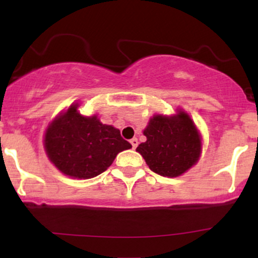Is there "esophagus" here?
I'll return each instance as SVG.
<instances>
[{
	"label": "esophagus",
	"instance_id": "34e87169",
	"mask_svg": "<svg viewBox=\"0 0 258 258\" xmlns=\"http://www.w3.org/2000/svg\"><path fill=\"white\" fill-rule=\"evenodd\" d=\"M130 142H131L133 149H136V148H137V146H138V139L137 138H132Z\"/></svg>",
	"mask_w": 258,
	"mask_h": 258
}]
</instances>
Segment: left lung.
<instances>
[{
  "instance_id": "8db88e82",
  "label": "left lung",
  "mask_w": 258,
  "mask_h": 258,
  "mask_svg": "<svg viewBox=\"0 0 258 258\" xmlns=\"http://www.w3.org/2000/svg\"><path fill=\"white\" fill-rule=\"evenodd\" d=\"M147 141L137 147L153 172L164 177L184 173L200 155L199 132L184 112L176 116L155 115L144 130Z\"/></svg>"
}]
</instances>
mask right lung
I'll return each instance as SVG.
<instances>
[{"mask_svg":"<svg viewBox=\"0 0 258 258\" xmlns=\"http://www.w3.org/2000/svg\"><path fill=\"white\" fill-rule=\"evenodd\" d=\"M72 105L49 125L44 148L58 170L74 178L96 177L108 168L122 150L132 148L115 127L97 116L85 117Z\"/></svg>","mask_w":258,"mask_h":258,"instance_id":"1","label":"right lung"}]
</instances>
